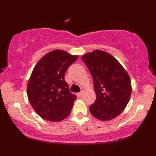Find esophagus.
<instances>
[{
	"mask_svg": "<svg viewBox=\"0 0 156 156\" xmlns=\"http://www.w3.org/2000/svg\"><path fill=\"white\" fill-rule=\"evenodd\" d=\"M83 91H80V92H79V93H77V96H78V97H82L83 96Z\"/></svg>",
	"mask_w": 156,
	"mask_h": 156,
	"instance_id": "1",
	"label": "esophagus"
}]
</instances>
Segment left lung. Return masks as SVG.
<instances>
[{"label":"left lung","instance_id":"8db88e82","mask_svg":"<svg viewBox=\"0 0 156 156\" xmlns=\"http://www.w3.org/2000/svg\"><path fill=\"white\" fill-rule=\"evenodd\" d=\"M81 59L93 78L97 99L89 107L91 115L102 121L119 116L132 94L129 75L113 56L102 50L83 54Z\"/></svg>","mask_w":156,"mask_h":156}]
</instances>
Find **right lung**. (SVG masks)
Masks as SVG:
<instances>
[{
	"label": "right lung",
	"instance_id": "1",
	"mask_svg": "<svg viewBox=\"0 0 156 156\" xmlns=\"http://www.w3.org/2000/svg\"><path fill=\"white\" fill-rule=\"evenodd\" d=\"M78 57L55 49L35 65L28 80L27 94L33 110L42 119L59 122L70 114L76 96L70 92L65 74Z\"/></svg>",
	"mask_w": 156,
	"mask_h": 156
}]
</instances>
